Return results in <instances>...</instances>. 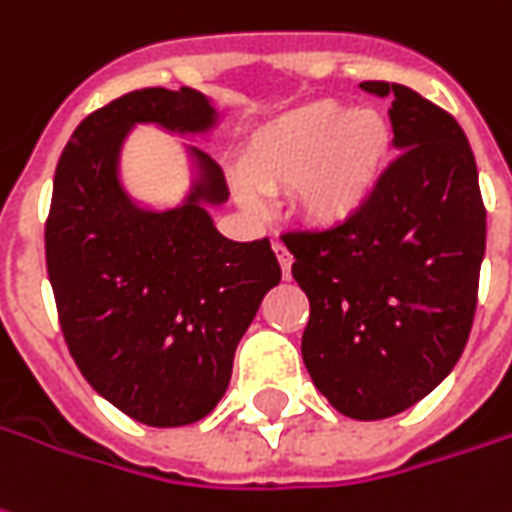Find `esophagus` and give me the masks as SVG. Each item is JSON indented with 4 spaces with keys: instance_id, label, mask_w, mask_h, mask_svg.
Returning <instances> with one entry per match:
<instances>
[{
    "instance_id": "obj_1",
    "label": "esophagus",
    "mask_w": 512,
    "mask_h": 512,
    "mask_svg": "<svg viewBox=\"0 0 512 512\" xmlns=\"http://www.w3.org/2000/svg\"><path fill=\"white\" fill-rule=\"evenodd\" d=\"M274 255H277V263H280V269H283V277L288 280V277H291V252L285 249V243L274 241Z\"/></svg>"
}]
</instances>
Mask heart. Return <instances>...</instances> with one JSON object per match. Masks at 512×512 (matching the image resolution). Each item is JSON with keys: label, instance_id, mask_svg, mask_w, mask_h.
<instances>
[{"label": "heart", "instance_id": "obj_1", "mask_svg": "<svg viewBox=\"0 0 512 512\" xmlns=\"http://www.w3.org/2000/svg\"><path fill=\"white\" fill-rule=\"evenodd\" d=\"M389 151L392 131L384 114L319 100L257 131L243 151V170L266 193L294 187L302 218L336 227L373 201ZM238 196L252 201L246 187H238Z\"/></svg>", "mask_w": 512, "mask_h": 512}]
</instances>
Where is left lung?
Here are the masks:
<instances>
[{"label": "left lung", "instance_id": "1", "mask_svg": "<svg viewBox=\"0 0 512 512\" xmlns=\"http://www.w3.org/2000/svg\"><path fill=\"white\" fill-rule=\"evenodd\" d=\"M389 97L401 154L373 201L328 229H291V274L308 294L302 361L336 412L384 420L426 398L471 336L485 257V201L468 137L401 83Z\"/></svg>", "mask_w": 512, "mask_h": 512}]
</instances>
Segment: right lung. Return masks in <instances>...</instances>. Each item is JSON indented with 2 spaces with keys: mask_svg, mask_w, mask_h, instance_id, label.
Returning a JSON list of instances; mask_svg holds the SVG:
<instances>
[{
  "mask_svg": "<svg viewBox=\"0 0 512 512\" xmlns=\"http://www.w3.org/2000/svg\"><path fill=\"white\" fill-rule=\"evenodd\" d=\"M159 123L201 134L215 123L193 89H137L83 120L55 168L44 227L64 342L83 378L120 412L173 429L224 398L235 347L280 283L269 238L238 243L212 227L207 204L227 182L193 148L201 182L184 207L139 210L117 179L128 128Z\"/></svg>",
  "mask_w": 512,
  "mask_h": 512,
  "instance_id": "obj_1",
  "label": "right lung"
}]
</instances>
